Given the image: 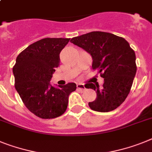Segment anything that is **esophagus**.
Masks as SVG:
<instances>
[{
  "mask_svg": "<svg viewBox=\"0 0 152 152\" xmlns=\"http://www.w3.org/2000/svg\"><path fill=\"white\" fill-rule=\"evenodd\" d=\"M76 86H77V88H78V89H80V90H86V87H85V86H84L83 84H82V83H77Z\"/></svg>",
  "mask_w": 152,
  "mask_h": 152,
  "instance_id": "34e87169",
  "label": "esophagus"
}]
</instances>
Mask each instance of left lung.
I'll return each instance as SVG.
<instances>
[{"instance_id":"left-lung-1","label":"left lung","mask_w":152,"mask_h":152,"mask_svg":"<svg viewBox=\"0 0 152 152\" xmlns=\"http://www.w3.org/2000/svg\"><path fill=\"white\" fill-rule=\"evenodd\" d=\"M70 42L91 56L92 69L99 70L104 79L102 86L85 85L96 93V100L90 102L89 107L99 112L115 110L129 94L137 71L135 53L129 43L124 38L104 31H92Z\"/></svg>"}]
</instances>
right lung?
<instances>
[{"label":"right lung","mask_w":152,"mask_h":152,"mask_svg":"<svg viewBox=\"0 0 152 152\" xmlns=\"http://www.w3.org/2000/svg\"><path fill=\"white\" fill-rule=\"evenodd\" d=\"M70 39L46 38L20 53L13 67L15 89L26 107L37 117L52 119L66 111L69 96L76 85L52 86L50 80L59 66V54Z\"/></svg>","instance_id":"obj_1"}]
</instances>
